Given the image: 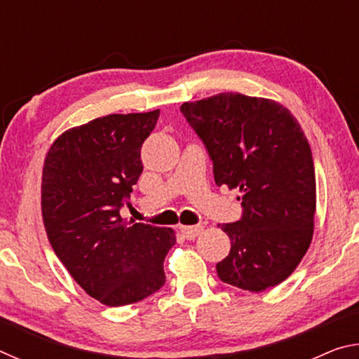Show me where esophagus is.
<instances>
[{"label": "esophagus", "mask_w": 359, "mask_h": 359, "mask_svg": "<svg viewBox=\"0 0 359 359\" xmlns=\"http://www.w3.org/2000/svg\"><path fill=\"white\" fill-rule=\"evenodd\" d=\"M180 233L184 234V238L191 241L203 233V226L201 224H194V226H180Z\"/></svg>", "instance_id": "esophagus-1"}]
</instances>
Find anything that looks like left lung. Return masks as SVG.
<instances>
[{
    "mask_svg": "<svg viewBox=\"0 0 359 359\" xmlns=\"http://www.w3.org/2000/svg\"><path fill=\"white\" fill-rule=\"evenodd\" d=\"M214 163L218 187L239 188L242 217L223 223L224 283L259 293L291 276L311 245L317 205L312 150L287 107L220 93L180 106Z\"/></svg>",
    "mask_w": 359,
    "mask_h": 359,
    "instance_id": "obj_1",
    "label": "left lung"
}]
</instances>
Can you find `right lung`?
I'll list each match as a JSON object with an SVG mask.
<instances>
[{
    "mask_svg": "<svg viewBox=\"0 0 359 359\" xmlns=\"http://www.w3.org/2000/svg\"><path fill=\"white\" fill-rule=\"evenodd\" d=\"M160 111L111 114L65 131L48 149L41 208L48 242L72 278L100 302L126 306L166 282L171 228L125 222L142 172L141 147Z\"/></svg>",
    "mask_w": 359,
    "mask_h": 359,
    "instance_id": "right-lung-1",
    "label": "right lung"
}]
</instances>
